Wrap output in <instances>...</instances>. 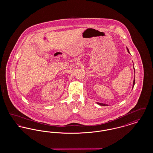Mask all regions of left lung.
I'll return each mask as SVG.
<instances>
[{
    "label": "left lung",
    "mask_w": 153,
    "mask_h": 153,
    "mask_svg": "<svg viewBox=\"0 0 153 153\" xmlns=\"http://www.w3.org/2000/svg\"><path fill=\"white\" fill-rule=\"evenodd\" d=\"M127 51H128V53H130V51H129V50L128 49V48H127ZM134 71H135V69H134ZM134 85H135V79H134V81H133V84H132V89H133V88L134 87ZM97 104H99V105H102V106H107V104H103V103H101V102H96Z\"/></svg>",
    "instance_id": "left-lung-1"
}]
</instances>
